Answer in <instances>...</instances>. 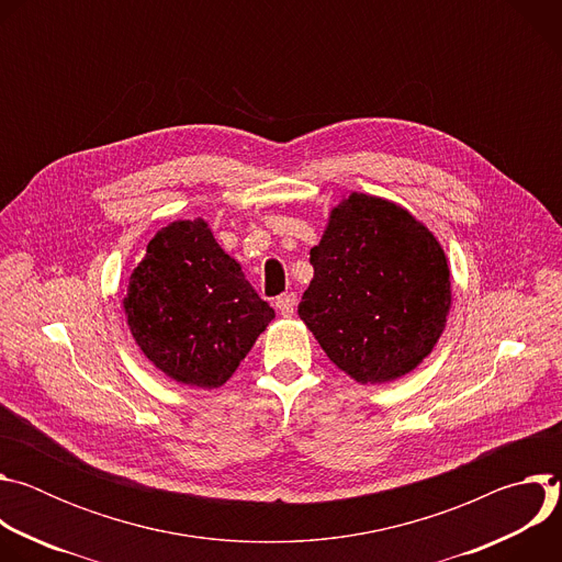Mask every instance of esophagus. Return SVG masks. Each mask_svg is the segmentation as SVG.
<instances>
[{
	"label": "esophagus",
	"instance_id": "obj_1",
	"mask_svg": "<svg viewBox=\"0 0 562 562\" xmlns=\"http://www.w3.org/2000/svg\"><path fill=\"white\" fill-rule=\"evenodd\" d=\"M295 304H297V295H295V293H286V295H280V297L276 300V306H278V311H280L284 317L293 315Z\"/></svg>",
	"mask_w": 562,
	"mask_h": 562
}]
</instances>
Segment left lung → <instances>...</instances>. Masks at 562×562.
Here are the masks:
<instances>
[{
  "label": "left lung",
  "mask_w": 562,
  "mask_h": 562,
  "mask_svg": "<svg viewBox=\"0 0 562 562\" xmlns=\"http://www.w3.org/2000/svg\"><path fill=\"white\" fill-rule=\"evenodd\" d=\"M308 262L313 280L297 313L338 369L382 384L431 353L451 306L449 267L409 211L351 193Z\"/></svg>",
  "instance_id": "left-lung-1"
}]
</instances>
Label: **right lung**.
<instances>
[{
    "mask_svg": "<svg viewBox=\"0 0 562 562\" xmlns=\"http://www.w3.org/2000/svg\"><path fill=\"white\" fill-rule=\"evenodd\" d=\"M144 356L178 382L215 389L276 317L204 220L157 231L124 297Z\"/></svg>",
    "mask_w": 562,
    "mask_h": 562,
    "instance_id": "1",
    "label": "right lung"
}]
</instances>
